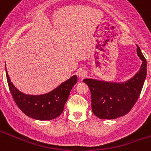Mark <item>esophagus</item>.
<instances>
[{
  "label": "esophagus",
  "instance_id": "esophagus-1",
  "mask_svg": "<svg viewBox=\"0 0 151 151\" xmlns=\"http://www.w3.org/2000/svg\"><path fill=\"white\" fill-rule=\"evenodd\" d=\"M87 76V72L85 71V69H80L79 71H78V76L80 77V78H85V76Z\"/></svg>",
  "mask_w": 151,
  "mask_h": 151
}]
</instances>
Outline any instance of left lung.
<instances>
[{"label":"left lung","instance_id":"left-lung-1","mask_svg":"<svg viewBox=\"0 0 151 151\" xmlns=\"http://www.w3.org/2000/svg\"><path fill=\"white\" fill-rule=\"evenodd\" d=\"M137 54L142 60L139 71L125 82H107L85 78L91 94L92 112L98 118L114 119L127 114L138 101L147 76V61L137 46Z\"/></svg>","mask_w":151,"mask_h":151}]
</instances>
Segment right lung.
Here are the masks:
<instances>
[{"label": "right lung", "mask_w": 151, "mask_h": 151, "mask_svg": "<svg viewBox=\"0 0 151 151\" xmlns=\"http://www.w3.org/2000/svg\"><path fill=\"white\" fill-rule=\"evenodd\" d=\"M6 76L9 88L17 106L28 116L38 120H50L59 116L63 111L69 93L77 82V76H73L47 94L29 95L19 91L13 85L6 69Z\"/></svg>", "instance_id": "right-lung-1"}]
</instances>
